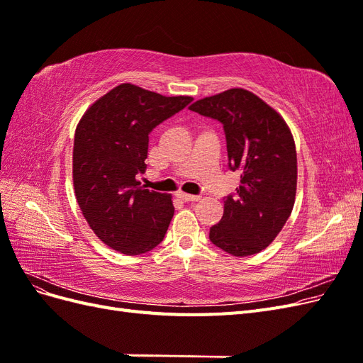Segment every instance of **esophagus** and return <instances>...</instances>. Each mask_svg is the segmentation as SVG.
Segmentation results:
<instances>
[{
	"label": "esophagus",
	"instance_id": "esophagus-1",
	"mask_svg": "<svg viewBox=\"0 0 363 363\" xmlns=\"http://www.w3.org/2000/svg\"><path fill=\"white\" fill-rule=\"evenodd\" d=\"M177 196L183 201H199L201 199L200 195H191V194H184V192H179Z\"/></svg>",
	"mask_w": 363,
	"mask_h": 363
}]
</instances>
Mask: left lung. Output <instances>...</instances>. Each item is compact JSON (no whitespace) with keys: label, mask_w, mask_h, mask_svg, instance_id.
Wrapping results in <instances>:
<instances>
[{"label":"left lung","mask_w":363,"mask_h":363,"mask_svg":"<svg viewBox=\"0 0 363 363\" xmlns=\"http://www.w3.org/2000/svg\"><path fill=\"white\" fill-rule=\"evenodd\" d=\"M191 111L223 124L228 168L240 186L224 196V215L208 239L232 256L267 248L286 224L296 191V151L283 118L245 89L203 98Z\"/></svg>","instance_id":"obj_1"}]
</instances>
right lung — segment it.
<instances>
[{"instance_id": "1", "label": "right lung", "mask_w": 363, "mask_h": 363, "mask_svg": "<svg viewBox=\"0 0 363 363\" xmlns=\"http://www.w3.org/2000/svg\"><path fill=\"white\" fill-rule=\"evenodd\" d=\"M135 84L116 86L95 101L77 125L72 177L77 203L94 233L128 256L156 248L174 215L168 194L145 189L150 133L192 103Z\"/></svg>"}]
</instances>
